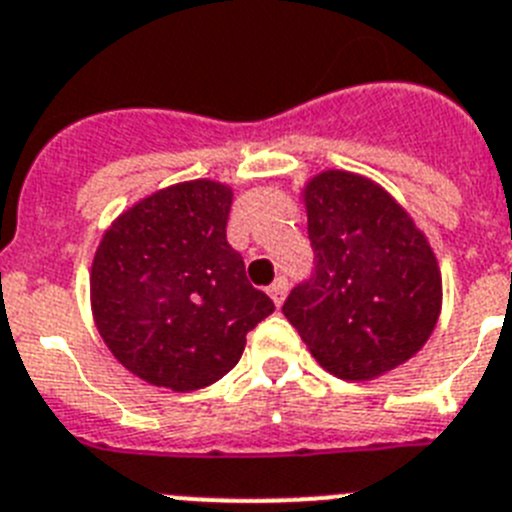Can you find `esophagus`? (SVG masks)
<instances>
[{
  "mask_svg": "<svg viewBox=\"0 0 512 512\" xmlns=\"http://www.w3.org/2000/svg\"><path fill=\"white\" fill-rule=\"evenodd\" d=\"M268 293H270V299H273V304L281 306L283 299H286V293H288V281H286V278H278V281H275L273 286L268 288Z\"/></svg>",
  "mask_w": 512,
  "mask_h": 512,
  "instance_id": "obj_1",
  "label": "esophagus"
}]
</instances>
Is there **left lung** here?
<instances>
[{
	"label": "left lung",
	"mask_w": 512,
	"mask_h": 512,
	"mask_svg": "<svg viewBox=\"0 0 512 512\" xmlns=\"http://www.w3.org/2000/svg\"><path fill=\"white\" fill-rule=\"evenodd\" d=\"M301 203L317 270L283 314L324 371L379 379L433 335L443 306L438 257L397 198L366 175L317 172Z\"/></svg>",
	"instance_id": "1"
}]
</instances>
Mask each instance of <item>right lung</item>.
<instances>
[{"label":"right lung","mask_w":512,"mask_h":512,"mask_svg":"<svg viewBox=\"0 0 512 512\" xmlns=\"http://www.w3.org/2000/svg\"><path fill=\"white\" fill-rule=\"evenodd\" d=\"M231 185L185 180L115 216L90 270L92 319L115 361L159 389L195 391L237 366L273 314L226 242Z\"/></svg>","instance_id":"1"}]
</instances>
